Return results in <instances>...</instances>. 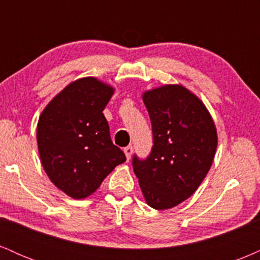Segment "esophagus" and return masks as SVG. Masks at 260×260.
I'll return each mask as SVG.
<instances>
[{
    "mask_svg": "<svg viewBox=\"0 0 260 260\" xmlns=\"http://www.w3.org/2000/svg\"><path fill=\"white\" fill-rule=\"evenodd\" d=\"M123 151H124V154H126L127 160H129L131 156H132V154H133V148H132V145H129V147L124 148Z\"/></svg>",
    "mask_w": 260,
    "mask_h": 260,
    "instance_id": "1",
    "label": "esophagus"
}]
</instances>
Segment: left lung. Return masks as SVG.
<instances>
[{"label":"left lung","instance_id":"obj_1","mask_svg":"<svg viewBox=\"0 0 260 260\" xmlns=\"http://www.w3.org/2000/svg\"><path fill=\"white\" fill-rule=\"evenodd\" d=\"M154 145L145 160L133 157L134 174L149 207L166 210L189 198L211 168L215 123L204 103L181 84L143 92Z\"/></svg>","mask_w":260,"mask_h":260}]
</instances>
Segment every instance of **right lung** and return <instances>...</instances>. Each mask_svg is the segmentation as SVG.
I'll return each instance as SVG.
<instances>
[{
	"instance_id": "1",
	"label": "right lung",
	"mask_w": 260,
	"mask_h": 260,
	"mask_svg": "<svg viewBox=\"0 0 260 260\" xmlns=\"http://www.w3.org/2000/svg\"><path fill=\"white\" fill-rule=\"evenodd\" d=\"M115 88L94 77L70 83L47 104L37 140L50 181L73 199L91 196L126 155L113 145L104 109Z\"/></svg>"
}]
</instances>
